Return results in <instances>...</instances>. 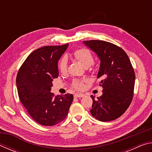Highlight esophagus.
<instances>
[{
  "instance_id": "obj_1",
  "label": "esophagus",
  "mask_w": 152,
  "mask_h": 152,
  "mask_svg": "<svg viewBox=\"0 0 152 152\" xmlns=\"http://www.w3.org/2000/svg\"><path fill=\"white\" fill-rule=\"evenodd\" d=\"M74 97L75 98H79V97H83L84 96V94L83 93H80V92H77V93L74 94Z\"/></svg>"
}]
</instances>
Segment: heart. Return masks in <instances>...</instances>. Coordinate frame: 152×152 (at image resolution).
Instances as JSON below:
<instances>
[{"label":"heart","mask_w":152,"mask_h":152,"mask_svg":"<svg viewBox=\"0 0 152 152\" xmlns=\"http://www.w3.org/2000/svg\"><path fill=\"white\" fill-rule=\"evenodd\" d=\"M74 57L82 64L84 68L91 66L94 62V59L90 51L86 49H80L73 53ZM68 68V60L66 58H61L58 63V69L61 73H66ZM73 86L77 89H82L84 86V80H75L73 82Z\"/></svg>","instance_id":"heart-1"}]
</instances>
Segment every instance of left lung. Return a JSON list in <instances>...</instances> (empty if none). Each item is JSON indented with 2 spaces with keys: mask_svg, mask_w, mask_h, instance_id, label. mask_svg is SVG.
I'll list each match as a JSON object with an SVG mask.
<instances>
[{
  "mask_svg": "<svg viewBox=\"0 0 152 152\" xmlns=\"http://www.w3.org/2000/svg\"><path fill=\"white\" fill-rule=\"evenodd\" d=\"M84 45L96 53L101 61L97 78L102 94L92 99L91 115L106 122L117 119L132 102L135 75L127 53L118 46L101 40L84 41Z\"/></svg>",
  "mask_w": 152,
  "mask_h": 152,
  "instance_id": "8db88e82",
  "label": "left lung"
}]
</instances>
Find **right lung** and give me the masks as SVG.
<instances>
[{"mask_svg":"<svg viewBox=\"0 0 152 152\" xmlns=\"http://www.w3.org/2000/svg\"><path fill=\"white\" fill-rule=\"evenodd\" d=\"M68 47L45 46L33 51L18 72L16 84L20 101L36 122L53 126L66 119L73 101L72 94L54 96L53 78L58 77V60Z\"/></svg>","mask_w":152,"mask_h":152,"instance_id":"right-lung-1","label":"right lung"}]
</instances>
